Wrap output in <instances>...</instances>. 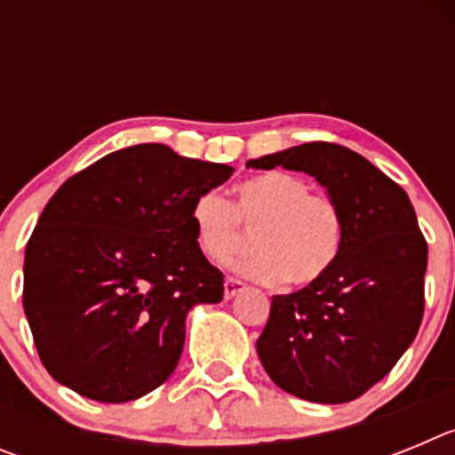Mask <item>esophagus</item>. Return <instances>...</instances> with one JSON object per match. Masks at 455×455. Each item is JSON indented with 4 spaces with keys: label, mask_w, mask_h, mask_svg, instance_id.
Returning a JSON list of instances; mask_svg holds the SVG:
<instances>
[{
    "label": "esophagus",
    "mask_w": 455,
    "mask_h": 455,
    "mask_svg": "<svg viewBox=\"0 0 455 455\" xmlns=\"http://www.w3.org/2000/svg\"><path fill=\"white\" fill-rule=\"evenodd\" d=\"M243 289H246V284L241 283V280H236V277H225V283H223L225 299H235L236 293L243 291Z\"/></svg>",
    "instance_id": "1"
}]
</instances>
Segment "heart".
<instances>
[{
    "instance_id": "1",
    "label": "heart",
    "mask_w": 455,
    "mask_h": 455,
    "mask_svg": "<svg viewBox=\"0 0 455 455\" xmlns=\"http://www.w3.org/2000/svg\"><path fill=\"white\" fill-rule=\"evenodd\" d=\"M235 204L216 191L193 200L191 223L204 257L223 262L257 230V252L236 257L232 267L257 283L293 287L319 283L337 262L344 241V214L331 193L287 171L243 180Z\"/></svg>"
}]
</instances>
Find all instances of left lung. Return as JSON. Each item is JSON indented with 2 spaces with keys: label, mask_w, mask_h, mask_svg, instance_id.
Returning <instances> with one entry per match:
<instances>
[{
  "label": "left lung",
  "mask_w": 455,
  "mask_h": 455,
  "mask_svg": "<svg viewBox=\"0 0 455 455\" xmlns=\"http://www.w3.org/2000/svg\"><path fill=\"white\" fill-rule=\"evenodd\" d=\"M315 175L344 214V241L319 283L273 296L257 353L277 387L347 403L387 376L424 316L428 243L408 193L363 155L312 140L248 162Z\"/></svg>",
  "instance_id": "left-lung-1"
}]
</instances>
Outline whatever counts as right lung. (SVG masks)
I'll return each mask as SVG.
<instances>
[{"mask_svg": "<svg viewBox=\"0 0 455 455\" xmlns=\"http://www.w3.org/2000/svg\"><path fill=\"white\" fill-rule=\"evenodd\" d=\"M232 171L140 143L61 184L27 243L22 289L52 378L102 403L166 383L188 309L223 299V273L200 252L191 207Z\"/></svg>", "mask_w": 455, "mask_h": 455, "instance_id": "obj_1", "label": "right lung"}]
</instances>
